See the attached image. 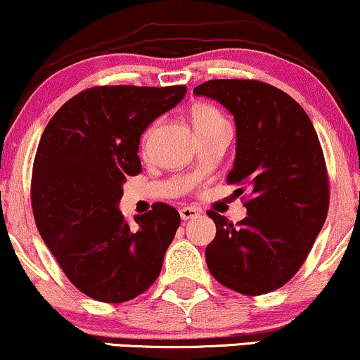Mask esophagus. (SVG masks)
<instances>
[{
    "label": "esophagus",
    "mask_w": 360,
    "mask_h": 360,
    "mask_svg": "<svg viewBox=\"0 0 360 360\" xmlns=\"http://www.w3.org/2000/svg\"><path fill=\"white\" fill-rule=\"evenodd\" d=\"M199 209H195V207H183L179 211V214H181V219L183 221H189V219H194V217H198L199 216Z\"/></svg>",
    "instance_id": "1"
}]
</instances>
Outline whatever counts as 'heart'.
<instances>
[{"mask_svg": "<svg viewBox=\"0 0 360 360\" xmlns=\"http://www.w3.org/2000/svg\"><path fill=\"white\" fill-rule=\"evenodd\" d=\"M193 122H194V127H195V131H198V133H199V131L214 129V127H219V126H227L224 116H222L216 108L207 106V104H204V106H199V108L194 109ZM151 133H153V127H149L146 133L143 134V139H141V146H143V149L148 148Z\"/></svg>", "mask_w": 360, "mask_h": 360, "instance_id": "obj_1", "label": "heart"}]
</instances>
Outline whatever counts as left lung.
Listing matches in <instances>:
<instances>
[{
    "label": "left lung",
    "mask_w": 360,
    "mask_h": 360,
    "mask_svg": "<svg viewBox=\"0 0 360 360\" xmlns=\"http://www.w3.org/2000/svg\"><path fill=\"white\" fill-rule=\"evenodd\" d=\"M194 94L234 116L238 144L227 183L251 188L248 217L236 226L207 212L217 229L207 267L236 292L267 294L301 269L324 226L329 179L319 138L301 104L262 81L211 79Z\"/></svg>",
    "instance_id": "1"
}]
</instances>
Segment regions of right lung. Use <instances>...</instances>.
<instances>
[{
    "label": "right lung",
    "instance_id": "obj_1",
    "mask_svg": "<svg viewBox=\"0 0 360 360\" xmlns=\"http://www.w3.org/2000/svg\"><path fill=\"white\" fill-rule=\"evenodd\" d=\"M186 96V86H98L66 101L36 151L31 202L44 244L68 279L101 302H124L158 279L181 217L167 204L117 209L126 176L141 172L139 138Z\"/></svg>",
    "mask_w": 360,
    "mask_h": 360
}]
</instances>
